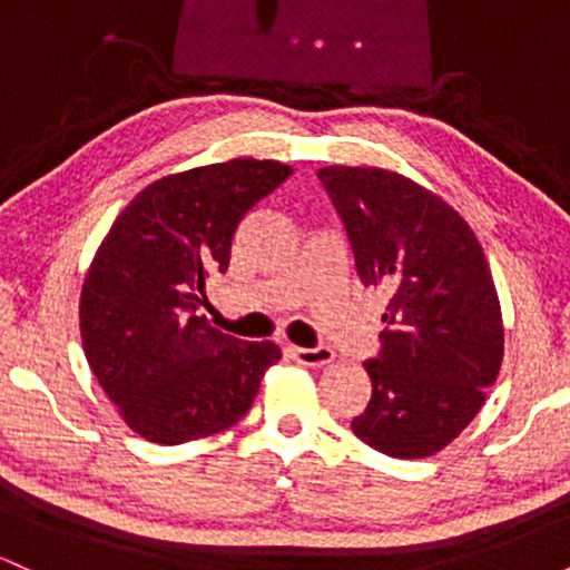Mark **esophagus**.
Wrapping results in <instances>:
<instances>
[{"instance_id":"34e87169","label":"esophagus","mask_w":570,"mask_h":570,"mask_svg":"<svg viewBox=\"0 0 570 570\" xmlns=\"http://www.w3.org/2000/svg\"><path fill=\"white\" fill-rule=\"evenodd\" d=\"M289 351L299 364H305V367H324V364H330L332 358H335L332 348H324V345L322 348H297V345H294Z\"/></svg>"}]
</instances>
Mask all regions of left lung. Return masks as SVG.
I'll return each instance as SVG.
<instances>
[{
  "label": "left lung",
  "instance_id": "left-lung-1",
  "mask_svg": "<svg viewBox=\"0 0 570 570\" xmlns=\"http://www.w3.org/2000/svg\"><path fill=\"white\" fill-rule=\"evenodd\" d=\"M318 179L348 233L356 273L385 303L372 396L353 434L391 458L440 453L474 421L503 358L501 303L466 219L385 168L330 166Z\"/></svg>",
  "mask_w": 570,
  "mask_h": 570
}]
</instances>
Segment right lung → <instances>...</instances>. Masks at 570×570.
Instances as JSON below:
<instances>
[{
    "label": "right lung",
    "mask_w": 570,
    "mask_h": 570,
    "mask_svg": "<svg viewBox=\"0 0 570 570\" xmlns=\"http://www.w3.org/2000/svg\"><path fill=\"white\" fill-rule=\"evenodd\" d=\"M289 174L278 160L235 158L163 176L98 246L80 297L85 358L144 440L181 444L230 429L281 358L271 340L214 330L200 307L206 278L230 265L240 219Z\"/></svg>",
    "instance_id": "add662e5"
}]
</instances>
